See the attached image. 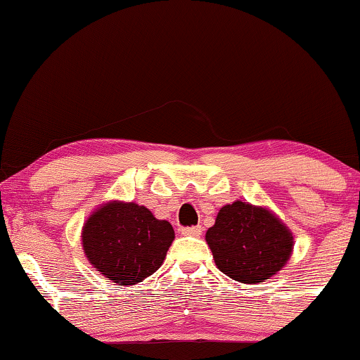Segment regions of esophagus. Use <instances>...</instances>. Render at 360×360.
<instances>
[{"instance_id":"1","label":"esophagus","mask_w":360,"mask_h":360,"mask_svg":"<svg viewBox=\"0 0 360 360\" xmlns=\"http://www.w3.org/2000/svg\"><path fill=\"white\" fill-rule=\"evenodd\" d=\"M181 234L184 236H200L201 226H186V228H181Z\"/></svg>"}]
</instances>
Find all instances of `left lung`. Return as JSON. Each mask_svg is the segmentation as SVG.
Listing matches in <instances>:
<instances>
[{
	"instance_id": "1",
	"label": "left lung",
	"mask_w": 360,
	"mask_h": 360,
	"mask_svg": "<svg viewBox=\"0 0 360 360\" xmlns=\"http://www.w3.org/2000/svg\"><path fill=\"white\" fill-rule=\"evenodd\" d=\"M206 243L221 272L236 282L259 283L287 264L293 236L267 210L234 201L219 210Z\"/></svg>"
}]
</instances>
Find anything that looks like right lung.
Returning a JSON list of instances; mask_svg holds the SVG:
<instances>
[{
  "mask_svg": "<svg viewBox=\"0 0 360 360\" xmlns=\"http://www.w3.org/2000/svg\"><path fill=\"white\" fill-rule=\"evenodd\" d=\"M169 221L146 206L108 203L83 226V249L98 272L116 285L142 282L160 267L174 240Z\"/></svg>",
  "mask_w": 360,
  "mask_h": 360,
  "instance_id": "right-lung-1",
  "label": "right lung"
}]
</instances>
